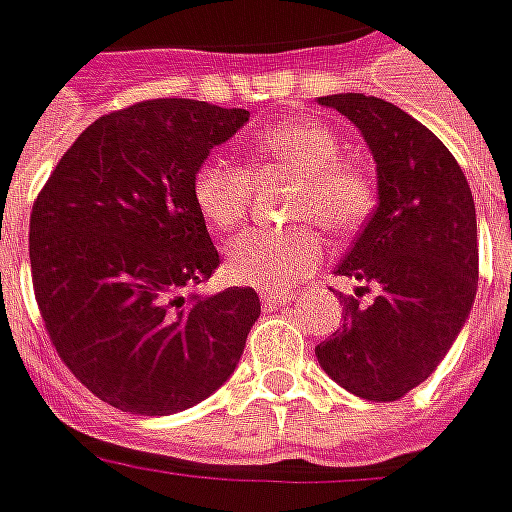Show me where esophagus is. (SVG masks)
<instances>
[{
  "instance_id": "34e87169",
  "label": "esophagus",
  "mask_w": 512,
  "mask_h": 512,
  "mask_svg": "<svg viewBox=\"0 0 512 512\" xmlns=\"http://www.w3.org/2000/svg\"><path fill=\"white\" fill-rule=\"evenodd\" d=\"M293 302V293H276V290H262V305L267 310H276V307H285Z\"/></svg>"
}]
</instances>
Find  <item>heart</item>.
<instances>
[{"instance_id": "b5f03b06", "label": "heart", "mask_w": 512, "mask_h": 512, "mask_svg": "<svg viewBox=\"0 0 512 512\" xmlns=\"http://www.w3.org/2000/svg\"><path fill=\"white\" fill-rule=\"evenodd\" d=\"M287 170L299 176L290 196V227H253L227 250V273L242 285L290 290L325 262L327 245L319 222L336 236H350L376 210V176L342 153V139L325 122H282L253 145V170ZM193 205L213 230H233L245 219L250 173L230 159H205L190 182Z\"/></svg>"}]
</instances>
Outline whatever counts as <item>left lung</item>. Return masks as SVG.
I'll list each match as a JSON object with an SVG mask.
<instances>
[{
  "label": "left lung",
  "instance_id": "left-lung-1",
  "mask_svg": "<svg viewBox=\"0 0 512 512\" xmlns=\"http://www.w3.org/2000/svg\"><path fill=\"white\" fill-rule=\"evenodd\" d=\"M362 130L379 170V207L336 276L344 325L316 347L330 379L370 402H396L422 384L459 336L479 285L476 205L444 142L402 108L364 96L319 99ZM364 292H373L362 303Z\"/></svg>",
  "mask_w": 512,
  "mask_h": 512
}]
</instances>
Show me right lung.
Returning a JSON list of instances; mask_svg holds the SVG:
<instances>
[{
	"label": "right lung",
	"instance_id": "add662e5",
	"mask_svg": "<svg viewBox=\"0 0 512 512\" xmlns=\"http://www.w3.org/2000/svg\"><path fill=\"white\" fill-rule=\"evenodd\" d=\"M247 110L145 99L79 133L30 210V276L50 344L93 396L168 416L242 359L253 287L185 299L219 267L190 182Z\"/></svg>",
	"mask_w": 512,
	"mask_h": 512
}]
</instances>
